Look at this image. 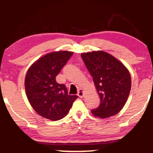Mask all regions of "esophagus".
I'll return each mask as SVG.
<instances>
[{"mask_svg": "<svg viewBox=\"0 0 153 153\" xmlns=\"http://www.w3.org/2000/svg\"><path fill=\"white\" fill-rule=\"evenodd\" d=\"M84 95V91L82 89H79L78 92V96H79L80 98H82V96H83Z\"/></svg>", "mask_w": 153, "mask_h": 153, "instance_id": "obj_1", "label": "esophagus"}]
</instances>
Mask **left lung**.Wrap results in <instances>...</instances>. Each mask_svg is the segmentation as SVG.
<instances>
[{"instance_id": "obj_1", "label": "left lung", "mask_w": 153, "mask_h": 153, "mask_svg": "<svg viewBox=\"0 0 153 153\" xmlns=\"http://www.w3.org/2000/svg\"><path fill=\"white\" fill-rule=\"evenodd\" d=\"M81 57L101 99L99 106L91 112L101 119L116 115L124 106L130 93L129 71L119 59L101 50L81 53Z\"/></svg>"}]
</instances>
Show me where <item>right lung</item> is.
Returning a JSON list of instances; mask_svg holds the SVG:
<instances>
[{"label":"right lung","instance_id":"obj_1","mask_svg":"<svg viewBox=\"0 0 153 153\" xmlns=\"http://www.w3.org/2000/svg\"><path fill=\"white\" fill-rule=\"evenodd\" d=\"M73 52L57 51L45 54L35 61L25 77L27 99L35 111L52 121L64 118L78 96L68 95L64 84L56 81Z\"/></svg>","mask_w":153,"mask_h":153}]
</instances>
